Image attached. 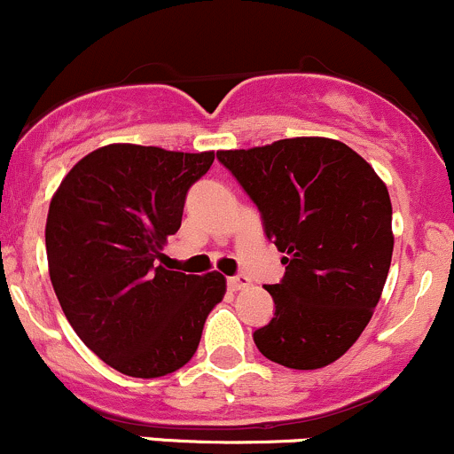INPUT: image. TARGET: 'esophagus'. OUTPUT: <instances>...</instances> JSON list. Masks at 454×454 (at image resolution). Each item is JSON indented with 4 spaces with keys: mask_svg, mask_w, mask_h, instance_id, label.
Returning <instances> with one entry per match:
<instances>
[{
    "mask_svg": "<svg viewBox=\"0 0 454 454\" xmlns=\"http://www.w3.org/2000/svg\"><path fill=\"white\" fill-rule=\"evenodd\" d=\"M229 287L233 289V292H238V289H244V287H248V285H251V278L247 277V274H236V277H231L229 278Z\"/></svg>",
    "mask_w": 454,
    "mask_h": 454,
    "instance_id": "obj_1",
    "label": "esophagus"
}]
</instances>
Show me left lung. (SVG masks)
I'll use <instances>...</instances> for the list:
<instances>
[{"label":"left lung","instance_id":"1","mask_svg":"<svg viewBox=\"0 0 454 454\" xmlns=\"http://www.w3.org/2000/svg\"><path fill=\"white\" fill-rule=\"evenodd\" d=\"M216 159L240 182L285 257L266 285L274 317L257 349L287 369L334 363L363 334L390 270L388 188L363 156L325 137H295Z\"/></svg>","mask_w":454,"mask_h":454}]
</instances>
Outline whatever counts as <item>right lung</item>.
I'll return each mask as SVG.
<instances>
[{
	"label": "right lung",
	"mask_w": 454,
	"mask_h": 454,
	"mask_svg": "<svg viewBox=\"0 0 454 454\" xmlns=\"http://www.w3.org/2000/svg\"><path fill=\"white\" fill-rule=\"evenodd\" d=\"M212 162L214 152L111 144L76 162L51 200L44 240L66 319L103 363L130 378L184 366L225 295L221 272L156 266L182 225L188 188Z\"/></svg>",
	"instance_id": "add662e5"
}]
</instances>
